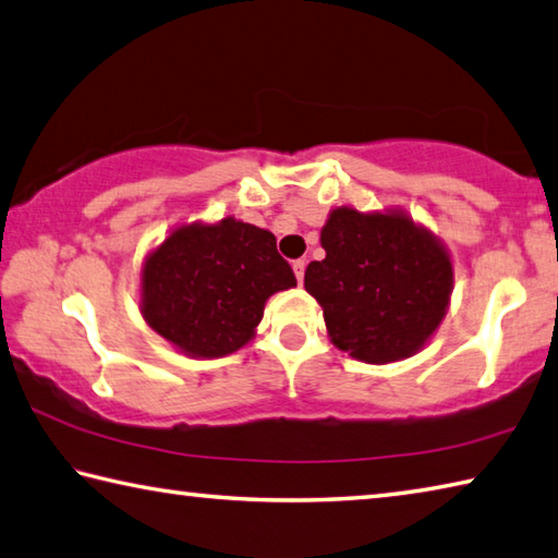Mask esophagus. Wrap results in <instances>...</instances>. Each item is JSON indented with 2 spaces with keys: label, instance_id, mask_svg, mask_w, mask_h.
Returning a JSON list of instances; mask_svg holds the SVG:
<instances>
[{
  "label": "esophagus",
  "instance_id": "esophagus-1",
  "mask_svg": "<svg viewBox=\"0 0 558 558\" xmlns=\"http://www.w3.org/2000/svg\"><path fill=\"white\" fill-rule=\"evenodd\" d=\"M305 268H307V263L302 260V258H298V260H292V270H295V278H298V282H302L305 280Z\"/></svg>",
  "mask_w": 558,
  "mask_h": 558
}]
</instances>
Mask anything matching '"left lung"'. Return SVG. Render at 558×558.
<instances>
[{
	"instance_id": "8db88e82",
	"label": "left lung",
	"mask_w": 558,
	"mask_h": 558,
	"mask_svg": "<svg viewBox=\"0 0 558 558\" xmlns=\"http://www.w3.org/2000/svg\"><path fill=\"white\" fill-rule=\"evenodd\" d=\"M324 260L305 288L324 310L333 347L366 363L417 353L447 314L449 253L410 217L333 209L322 229Z\"/></svg>"
}]
</instances>
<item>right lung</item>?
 Instances as JSON below:
<instances>
[{"label":"right lung","instance_id":"1","mask_svg":"<svg viewBox=\"0 0 558 558\" xmlns=\"http://www.w3.org/2000/svg\"><path fill=\"white\" fill-rule=\"evenodd\" d=\"M295 286L276 236L229 217L180 227L150 253L141 312L180 351L219 359L253 337L272 292Z\"/></svg>","mask_w":558,"mask_h":558}]
</instances>
